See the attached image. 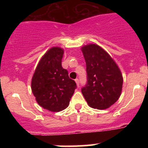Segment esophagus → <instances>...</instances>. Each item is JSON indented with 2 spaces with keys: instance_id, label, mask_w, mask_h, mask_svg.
<instances>
[{
  "instance_id": "1",
  "label": "esophagus",
  "mask_w": 148,
  "mask_h": 148,
  "mask_svg": "<svg viewBox=\"0 0 148 148\" xmlns=\"http://www.w3.org/2000/svg\"><path fill=\"white\" fill-rule=\"evenodd\" d=\"M75 82H76V84H77V86L79 87V82L78 79H76Z\"/></svg>"
}]
</instances>
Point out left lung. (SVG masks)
Here are the masks:
<instances>
[{"label":"left lung","mask_w":148,"mask_h":148,"mask_svg":"<svg viewBox=\"0 0 148 148\" xmlns=\"http://www.w3.org/2000/svg\"><path fill=\"white\" fill-rule=\"evenodd\" d=\"M86 66L87 84L82 89L89 107L105 110L118 100L123 77L114 59L101 46L89 44L81 48Z\"/></svg>","instance_id":"obj_1"}]
</instances>
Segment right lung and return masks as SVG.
<instances>
[{
	"label": "right lung",
	"mask_w": 148,
	"mask_h": 148,
	"mask_svg": "<svg viewBox=\"0 0 148 148\" xmlns=\"http://www.w3.org/2000/svg\"><path fill=\"white\" fill-rule=\"evenodd\" d=\"M64 53L61 47L49 49L40 59L31 79V90L37 103L53 112L68 107L77 88L62 66Z\"/></svg>",
	"instance_id": "right-lung-1"
}]
</instances>
